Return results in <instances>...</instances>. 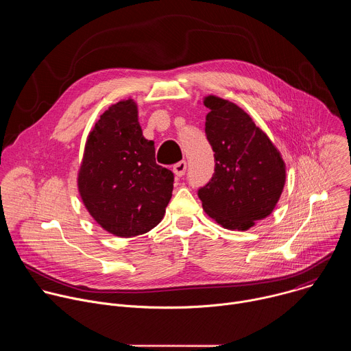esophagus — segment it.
I'll use <instances>...</instances> for the list:
<instances>
[{
    "label": "esophagus",
    "mask_w": 351,
    "mask_h": 351,
    "mask_svg": "<svg viewBox=\"0 0 351 351\" xmlns=\"http://www.w3.org/2000/svg\"><path fill=\"white\" fill-rule=\"evenodd\" d=\"M186 168H187V164H186V161H180V162H178L176 165H173V173L176 175V176H183L184 175V172H186Z\"/></svg>",
    "instance_id": "obj_1"
}]
</instances>
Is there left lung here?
Returning <instances> with one entry per match:
<instances>
[{
	"instance_id": "1",
	"label": "left lung",
	"mask_w": 351,
	"mask_h": 351,
	"mask_svg": "<svg viewBox=\"0 0 351 351\" xmlns=\"http://www.w3.org/2000/svg\"><path fill=\"white\" fill-rule=\"evenodd\" d=\"M203 104L207 138L214 149L215 172L198 190L203 210L229 230H247L275 210L286 183L279 149L244 110L218 95Z\"/></svg>"
}]
</instances>
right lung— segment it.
I'll return each mask as SVG.
<instances>
[{"label": "right lung", "mask_w": 351, "mask_h": 351, "mask_svg": "<svg viewBox=\"0 0 351 351\" xmlns=\"http://www.w3.org/2000/svg\"><path fill=\"white\" fill-rule=\"evenodd\" d=\"M77 190L93 219L114 236L134 237L162 221L173 173L157 165L154 141L143 136L134 99L108 107L90 130Z\"/></svg>", "instance_id": "right-lung-1"}]
</instances>
